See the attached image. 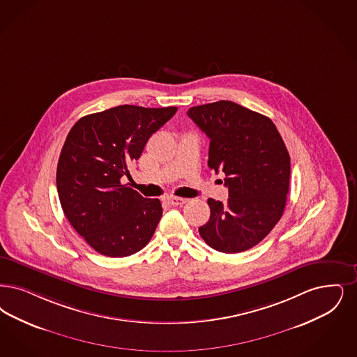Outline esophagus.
Instances as JSON below:
<instances>
[{"instance_id":"esophagus-1","label":"esophagus","mask_w":357,"mask_h":357,"mask_svg":"<svg viewBox=\"0 0 357 357\" xmlns=\"http://www.w3.org/2000/svg\"><path fill=\"white\" fill-rule=\"evenodd\" d=\"M169 203L172 204V206H183L187 199H183V198H176V197H170L169 198Z\"/></svg>"}]
</instances>
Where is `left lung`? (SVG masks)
I'll return each mask as SVG.
<instances>
[{
    "instance_id": "obj_1",
    "label": "left lung",
    "mask_w": 357,
    "mask_h": 357,
    "mask_svg": "<svg viewBox=\"0 0 357 357\" xmlns=\"http://www.w3.org/2000/svg\"><path fill=\"white\" fill-rule=\"evenodd\" d=\"M210 138L208 167L226 174L229 200H207L210 220L199 227L210 247L236 254L261 242L280 220L289 190L291 159L282 135L266 115L231 100L188 109Z\"/></svg>"
}]
</instances>
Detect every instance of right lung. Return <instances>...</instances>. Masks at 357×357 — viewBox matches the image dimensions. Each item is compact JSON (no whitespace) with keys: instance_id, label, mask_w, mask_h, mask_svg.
<instances>
[{"instance_id":"right-lung-1","label":"right lung","mask_w":357,"mask_h":357,"mask_svg":"<svg viewBox=\"0 0 357 357\" xmlns=\"http://www.w3.org/2000/svg\"><path fill=\"white\" fill-rule=\"evenodd\" d=\"M176 110L121 105L82 116L69 131L58 159V197L74 229L102 255H132L153 238L160 202L121 178L130 176L128 165Z\"/></svg>"}]
</instances>
